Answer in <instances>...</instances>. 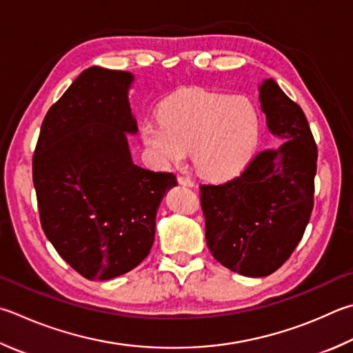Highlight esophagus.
I'll list each match as a JSON object with an SVG mask.
<instances>
[{
	"label": "esophagus",
	"mask_w": 353,
	"mask_h": 353,
	"mask_svg": "<svg viewBox=\"0 0 353 353\" xmlns=\"http://www.w3.org/2000/svg\"><path fill=\"white\" fill-rule=\"evenodd\" d=\"M179 185H183V187H188V188H194V182L191 181L190 177H185V176H181L177 179Z\"/></svg>",
	"instance_id": "esophagus-1"
}]
</instances>
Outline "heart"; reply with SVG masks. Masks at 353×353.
Returning a JSON list of instances; mask_svg holds the SVG:
<instances>
[{
  "label": "heart",
  "mask_w": 353,
  "mask_h": 353,
  "mask_svg": "<svg viewBox=\"0 0 353 353\" xmlns=\"http://www.w3.org/2000/svg\"><path fill=\"white\" fill-rule=\"evenodd\" d=\"M140 136L159 166L181 165L191 151L199 174L227 181L253 156L258 112L242 95L191 88L166 101L160 117L143 120Z\"/></svg>",
  "instance_id": "obj_1"
}]
</instances>
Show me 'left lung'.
Instances as JSON below:
<instances>
[{
	"instance_id": "left-lung-1",
	"label": "left lung",
	"mask_w": 353,
	"mask_h": 353,
	"mask_svg": "<svg viewBox=\"0 0 353 353\" xmlns=\"http://www.w3.org/2000/svg\"><path fill=\"white\" fill-rule=\"evenodd\" d=\"M267 128L281 143L222 185H201L205 238L223 267L268 276L290 258L313 208L318 150L309 121L273 79L259 86Z\"/></svg>"
}]
</instances>
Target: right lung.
<instances>
[{
	"mask_svg": "<svg viewBox=\"0 0 353 353\" xmlns=\"http://www.w3.org/2000/svg\"><path fill=\"white\" fill-rule=\"evenodd\" d=\"M132 81L125 70H83L48 111L32 160L44 234L92 281L125 274L148 256L159 205L177 185L171 172L132 162Z\"/></svg>",
	"mask_w": 353,
	"mask_h": 353,
	"instance_id": "obj_1",
	"label": "right lung"
}]
</instances>
